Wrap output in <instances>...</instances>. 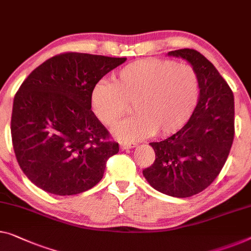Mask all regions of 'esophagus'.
Wrapping results in <instances>:
<instances>
[{"label":"esophagus","mask_w":251,"mask_h":251,"mask_svg":"<svg viewBox=\"0 0 251 251\" xmlns=\"http://www.w3.org/2000/svg\"><path fill=\"white\" fill-rule=\"evenodd\" d=\"M137 143L135 142H124V143H121V149L122 150H126V149H132L135 148Z\"/></svg>","instance_id":"esophagus-1"}]
</instances>
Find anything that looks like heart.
<instances>
[{
	"label": "heart",
	"instance_id": "1",
	"mask_svg": "<svg viewBox=\"0 0 251 251\" xmlns=\"http://www.w3.org/2000/svg\"><path fill=\"white\" fill-rule=\"evenodd\" d=\"M200 98V80L190 65L144 58L116 72L113 84L100 81L92 88L90 103L103 125L113 127L133 103L136 115L115 128L122 140H138L151 134L167 135L188 121Z\"/></svg>",
	"mask_w": 251,
	"mask_h": 251
}]
</instances>
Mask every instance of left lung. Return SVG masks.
I'll return each mask as SVG.
<instances>
[{
  "label": "left lung",
  "instance_id": "8db88e82",
  "mask_svg": "<svg viewBox=\"0 0 251 251\" xmlns=\"http://www.w3.org/2000/svg\"><path fill=\"white\" fill-rule=\"evenodd\" d=\"M186 59L200 80V99L180 130L150 145L155 152L143 176L153 188L174 197H190L214 181L226 163L234 137L233 93L219 71L195 50L168 53Z\"/></svg>",
  "mask_w": 251,
  "mask_h": 251
}]
</instances>
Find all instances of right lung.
Here are the masks:
<instances>
[{"instance_id": "1", "label": "right lung", "mask_w": 251, "mask_h": 251, "mask_svg": "<svg viewBox=\"0 0 251 251\" xmlns=\"http://www.w3.org/2000/svg\"><path fill=\"white\" fill-rule=\"evenodd\" d=\"M125 57L67 51L36 67L14 96L11 136L17 161L32 184L75 195L102 179L118 153L91 110L92 88Z\"/></svg>"}]
</instances>
